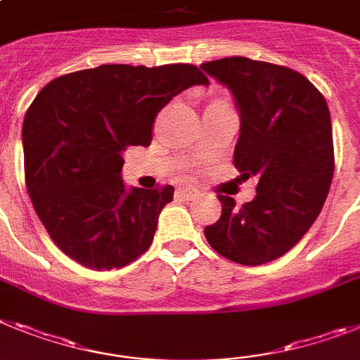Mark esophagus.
<instances>
[{
  "label": "esophagus",
  "instance_id": "34e87169",
  "mask_svg": "<svg viewBox=\"0 0 360 360\" xmlns=\"http://www.w3.org/2000/svg\"><path fill=\"white\" fill-rule=\"evenodd\" d=\"M180 193H182L184 196H186V198H195L196 195H198V189H196V187H193V186H184V187H180Z\"/></svg>",
  "mask_w": 360,
  "mask_h": 360
}]
</instances>
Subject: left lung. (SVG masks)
<instances>
[{"instance_id": "left-lung-1", "label": "left lung", "mask_w": 360, "mask_h": 360, "mask_svg": "<svg viewBox=\"0 0 360 360\" xmlns=\"http://www.w3.org/2000/svg\"><path fill=\"white\" fill-rule=\"evenodd\" d=\"M202 69L235 96L240 136L233 164L257 176V196L236 207L218 195L222 214L204 229L218 255L244 266L271 262L317 220L333 178L330 109L306 76L268 61L233 56Z\"/></svg>"}]
</instances>
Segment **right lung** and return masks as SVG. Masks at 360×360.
<instances>
[{
	"instance_id": "add662e5",
	"label": "right lung",
	"mask_w": 360,
	"mask_h": 360,
	"mask_svg": "<svg viewBox=\"0 0 360 360\" xmlns=\"http://www.w3.org/2000/svg\"><path fill=\"white\" fill-rule=\"evenodd\" d=\"M193 85L210 79L189 63L100 65L52 79L34 98L21 131L27 191L67 257L100 271L149 250L174 187L125 189L122 155L149 146L160 109Z\"/></svg>"
}]
</instances>
